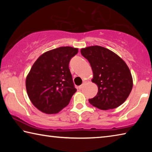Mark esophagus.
Instances as JSON below:
<instances>
[{"label": "esophagus", "instance_id": "34e87169", "mask_svg": "<svg viewBox=\"0 0 152 152\" xmlns=\"http://www.w3.org/2000/svg\"><path fill=\"white\" fill-rule=\"evenodd\" d=\"M85 84H86V82H84L83 84H82V85H80V86H79V89H82V88H83V87L84 86V85H85Z\"/></svg>", "mask_w": 152, "mask_h": 152}]
</instances>
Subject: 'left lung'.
Segmentation results:
<instances>
[{"label":"left lung","mask_w":152,"mask_h":152,"mask_svg":"<svg viewBox=\"0 0 152 152\" xmlns=\"http://www.w3.org/2000/svg\"><path fill=\"white\" fill-rule=\"evenodd\" d=\"M81 54L91 64L98 86L96 96L89 99L101 110L115 109L124 102L133 88V78L126 63L116 53L99 45L82 48Z\"/></svg>","instance_id":"1"}]
</instances>
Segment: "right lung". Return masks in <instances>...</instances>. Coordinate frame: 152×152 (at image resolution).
<instances>
[{"label":"right lung","mask_w":152,"mask_h":152,"mask_svg":"<svg viewBox=\"0 0 152 152\" xmlns=\"http://www.w3.org/2000/svg\"><path fill=\"white\" fill-rule=\"evenodd\" d=\"M77 48L60 47L40 56L26 78L28 96L33 104L46 114H56L69 104L77 90L69 69Z\"/></svg>","instance_id":"right-lung-1"}]
</instances>
